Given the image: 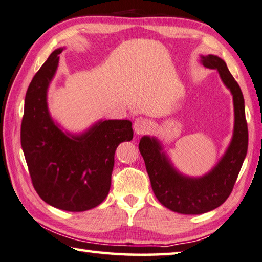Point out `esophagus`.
Returning <instances> with one entry per match:
<instances>
[{"label": "esophagus", "mask_w": 262, "mask_h": 262, "mask_svg": "<svg viewBox=\"0 0 262 262\" xmlns=\"http://www.w3.org/2000/svg\"><path fill=\"white\" fill-rule=\"evenodd\" d=\"M149 127H151V123L147 118H137L135 122V132L137 135H145L149 131Z\"/></svg>", "instance_id": "1"}]
</instances>
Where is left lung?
I'll list each match as a JSON object with an SVG mask.
<instances>
[{
    "label": "left lung",
    "mask_w": 262,
    "mask_h": 262,
    "mask_svg": "<svg viewBox=\"0 0 262 262\" xmlns=\"http://www.w3.org/2000/svg\"><path fill=\"white\" fill-rule=\"evenodd\" d=\"M201 63L217 70L233 97V136L224 156L203 177L183 175L171 164L161 141L156 137L144 136L139 151L158 201L174 212L200 215L216 209L228 200L245 160L248 146V131L245 117V102L237 81L228 70L225 61L217 55H201Z\"/></svg>",
    "instance_id": "left-lung-1"
}]
</instances>
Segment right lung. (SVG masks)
Masks as SVG:
<instances>
[{"instance_id":"right-lung-1","label":"right lung","mask_w":262,"mask_h":262,"mask_svg":"<svg viewBox=\"0 0 262 262\" xmlns=\"http://www.w3.org/2000/svg\"><path fill=\"white\" fill-rule=\"evenodd\" d=\"M63 47L54 50L33 76L24 102L20 144L34 189L42 201L66 211H85L109 194L115 151L134 138L127 119L98 121L70 134L51 117L47 91Z\"/></svg>"}]
</instances>
